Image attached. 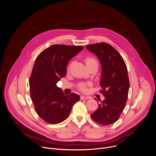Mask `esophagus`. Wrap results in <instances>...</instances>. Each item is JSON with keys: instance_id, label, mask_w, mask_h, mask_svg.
I'll return each mask as SVG.
<instances>
[{"instance_id": "1", "label": "esophagus", "mask_w": 156, "mask_h": 156, "mask_svg": "<svg viewBox=\"0 0 156 156\" xmlns=\"http://www.w3.org/2000/svg\"><path fill=\"white\" fill-rule=\"evenodd\" d=\"M90 97H85V96H80V100H87L89 99Z\"/></svg>"}]
</instances>
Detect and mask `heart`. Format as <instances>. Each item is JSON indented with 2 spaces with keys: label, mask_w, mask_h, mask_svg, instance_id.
Returning <instances> with one entry per match:
<instances>
[{
  "label": "heart",
  "mask_w": 156,
  "mask_h": 156,
  "mask_svg": "<svg viewBox=\"0 0 156 156\" xmlns=\"http://www.w3.org/2000/svg\"><path fill=\"white\" fill-rule=\"evenodd\" d=\"M85 62L86 64V66H89L91 64H97L98 65V62L96 59H95L93 57H87L85 59ZM70 67V66H69V68ZM88 85H90V83H80L78 85V89L82 91V92H86L87 91V88Z\"/></svg>",
  "instance_id": "obj_1"
}]
</instances>
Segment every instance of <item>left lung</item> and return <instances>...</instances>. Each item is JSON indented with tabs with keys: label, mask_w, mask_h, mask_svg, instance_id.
I'll return each instance as SVG.
<instances>
[{
	"label": "left lung",
	"mask_w": 156,
	"mask_h": 156,
	"mask_svg": "<svg viewBox=\"0 0 156 156\" xmlns=\"http://www.w3.org/2000/svg\"><path fill=\"white\" fill-rule=\"evenodd\" d=\"M86 48L95 54L100 62V83L102 90L100 92L105 98L100 101L91 117L100 125H109L116 122L126 106L129 88L127 67L118 52L107 43L87 45Z\"/></svg>",
	"instance_id": "1"
}]
</instances>
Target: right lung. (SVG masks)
I'll return each mask as SVG.
<instances>
[{
    "label": "right lung",
    "mask_w": 156,
    "mask_h": 156,
    "mask_svg": "<svg viewBox=\"0 0 156 156\" xmlns=\"http://www.w3.org/2000/svg\"><path fill=\"white\" fill-rule=\"evenodd\" d=\"M83 49L81 46L52 45L34 61L29 80L30 96L37 113L46 123L62 122L80 100L74 93L65 95L56 83L66 76L68 62Z\"/></svg>",
    "instance_id": "add662e5"
}]
</instances>
